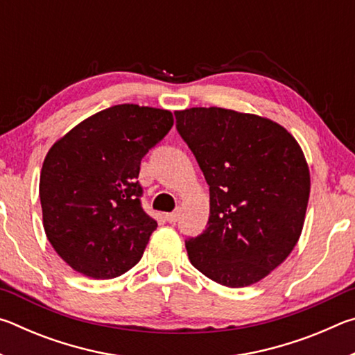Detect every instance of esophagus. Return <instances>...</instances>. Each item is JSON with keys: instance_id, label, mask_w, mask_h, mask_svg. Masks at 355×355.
Instances as JSON below:
<instances>
[{"instance_id": "34e87169", "label": "esophagus", "mask_w": 355, "mask_h": 355, "mask_svg": "<svg viewBox=\"0 0 355 355\" xmlns=\"http://www.w3.org/2000/svg\"><path fill=\"white\" fill-rule=\"evenodd\" d=\"M180 218V213L178 211H173V213H167L166 214V220L171 222V224H175Z\"/></svg>"}]
</instances>
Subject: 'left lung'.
Segmentation results:
<instances>
[{
	"label": "left lung",
	"mask_w": 355,
	"mask_h": 355,
	"mask_svg": "<svg viewBox=\"0 0 355 355\" xmlns=\"http://www.w3.org/2000/svg\"><path fill=\"white\" fill-rule=\"evenodd\" d=\"M177 130L209 186V219L189 238L192 266L230 288L254 285L286 260L302 233L310 171L291 133L224 107L175 112Z\"/></svg>",
	"instance_id": "1"
}]
</instances>
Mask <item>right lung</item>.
<instances>
[{
	"label": "right lung",
	"instance_id": "add662e5",
	"mask_svg": "<svg viewBox=\"0 0 355 355\" xmlns=\"http://www.w3.org/2000/svg\"><path fill=\"white\" fill-rule=\"evenodd\" d=\"M172 125L167 110L116 105L48 150L39 183L44 228L76 272L114 279L141 260L158 227L141 205V159Z\"/></svg>",
	"mask_w": 355,
	"mask_h": 355
}]
</instances>
